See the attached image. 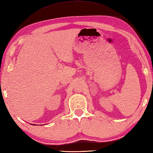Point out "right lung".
<instances>
[{"instance_id":"1","label":"right lung","mask_w":153,"mask_h":153,"mask_svg":"<svg viewBox=\"0 0 153 153\" xmlns=\"http://www.w3.org/2000/svg\"><path fill=\"white\" fill-rule=\"evenodd\" d=\"M32 125H35V124H32Z\"/></svg>"}]
</instances>
